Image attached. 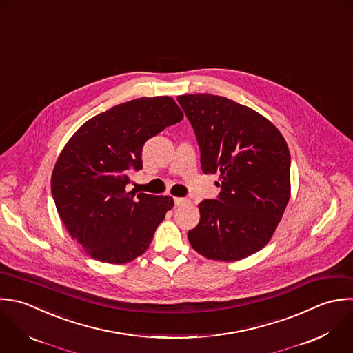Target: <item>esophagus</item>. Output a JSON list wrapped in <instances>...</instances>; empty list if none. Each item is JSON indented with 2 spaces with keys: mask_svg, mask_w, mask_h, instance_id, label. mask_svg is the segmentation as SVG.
<instances>
[{
  "mask_svg": "<svg viewBox=\"0 0 353 353\" xmlns=\"http://www.w3.org/2000/svg\"><path fill=\"white\" fill-rule=\"evenodd\" d=\"M190 201L187 198H174V205L176 206H181V205H187Z\"/></svg>",
  "mask_w": 353,
  "mask_h": 353,
  "instance_id": "esophagus-1",
  "label": "esophagus"
}]
</instances>
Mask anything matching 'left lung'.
I'll use <instances>...</instances> for the list:
<instances>
[{
  "instance_id": "8db88e82",
  "label": "left lung",
  "mask_w": 353,
  "mask_h": 353,
  "mask_svg": "<svg viewBox=\"0 0 353 353\" xmlns=\"http://www.w3.org/2000/svg\"><path fill=\"white\" fill-rule=\"evenodd\" d=\"M201 150L205 174H220L217 199H203L188 231L203 257L236 261L261 250L290 199V152L281 132L254 110L209 93L177 97Z\"/></svg>"
}]
</instances>
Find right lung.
<instances>
[{
	"label": "right lung",
	"mask_w": 353,
	"mask_h": 353,
	"mask_svg": "<svg viewBox=\"0 0 353 353\" xmlns=\"http://www.w3.org/2000/svg\"><path fill=\"white\" fill-rule=\"evenodd\" d=\"M184 118L169 96L140 97L86 121L63 148L50 180L57 213L94 260L123 264L141 256L173 198L126 192L143 169L144 143Z\"/></svg>",
	"instance_id": "right-lung-1"
}]
</instances>
